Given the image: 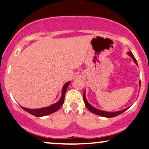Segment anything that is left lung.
<instances>
[{
    "label": "left lung",
    "mask_w": 149,
    "mask_h": 149,
    "mask_svg": "<svg viewBox=\"0 0 149 149\" xmlns=\"http://www.w3.org/2000/svg\"><path fill=\"white\" fill-rule=\"evenodd\" d=\"M129 55L131 56V58H133V61H134L135 63L137 65V61L136 59H135L134 56L133 55V54L131 53V52H129L127 53ZM83 93V99H84V104H85V106L86 108H87L88 110L90 111L91 113H95L96 115H98V116H102V117H106V118H113V117H116L117 116H118V115L122 113L123 112H125L126 110H127L128 108L124 109V110L122 111H116V112H107V111H100V110H98V109L94 108L93 107H92L91 104H89L88 103V102L86 101V100L85 98V93Z\"/></svg>",
    "instance_id": "left-lung-1"
}]
</instances>
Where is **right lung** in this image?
<instances>
[{
  "label": "right lung",
  "instance_id": "add662e5",
  "mask_svg": "<svg viewBox=\"0 0 149 149\" xmlns=\"http://www.w3.org/2000/svg\"><path fill=\"white\" fill-rule=\"evenodd\" d=\"M69 84H70V82H68L64 85L63 88V91H62V96L61 97V99H60V100L58 101V102L55 103V104L51 105V106L48 107H45V108L38 109H29L27 108H24V107H21L25 111H27L29 113L36 117L45 116H47V115H49L51 113H53L57 111L58 109L62 107V105L63 104L64 100H65V95L66 91H67Z\"/></svg>",
  "mask_w": 149,
  "mask_h": 149
}]
</instances>
